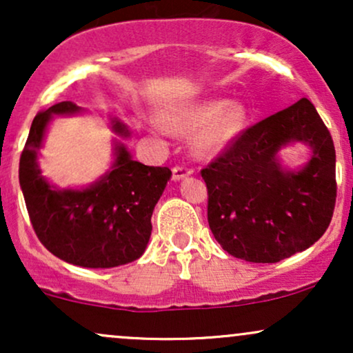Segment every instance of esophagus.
<instances>
[{
    "mask_svg": "<svg viewBox=\"0 0 353 353\" xmlns=\"http://www.w3.org/2000/svg\"><path fill=\"white\" fill-rule=\"evenodd\" d=\"M192 172H194L192 169L182 168V165H177V168L172 169V179L174 181H181V179H184V177L192 176Z\"/></svg>",
    "mask_w": 353,
    "mask_h": 353,
    "instance_id": "obj_1",
    "label": "esophagus"
}]
</instances>
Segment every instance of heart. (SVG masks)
<instances>
[{
	"label": "heart",
	"instance_id": "1",
	"mask_svg": "<svg viewBox=\"0 0 353 353\" xmlns=\"http://www.w3.org/2000/svg\"><path fill=\"white\" fill-rule=\"evenodd\" d=\"M247 114L237 101L209 99L177 109L164 117V123L177 134H192V151L197 157L217 156L241 134Z\"/></svg>",
	"mask_w": 353,
	"mask_h": 353
}]
</instances>
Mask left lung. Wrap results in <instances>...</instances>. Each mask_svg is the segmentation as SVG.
I'll use <instances>...</instances> for the list:
<instances>
[{
    "label": "left lung",
    "mask_w": 353,
    "mask_h": 353,
    "mask_svg": "<svg viewBox=\"0 0 353 353\" xmlns=\"http://www.w3.org/2000/svg\"><path fill=\"white\" fill-rule=\"evenodd\" d=\"M295 142L309 145L311 156L289 170L278 152ZM201 174L209 228L222 249L242 261L274 264L302 252L332 221L334 141L307 98L245 129Z\"/></svg>",
    "instance_id": "obj_1"
}]
</instances>
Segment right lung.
Masks as SVG:
<instances>
[{
	"label": "right lung",
	"mask_w": 353,
	"mask_h": 353,
	"mask_svg": "<svg viewBox=\"0 0 353 353\" xmlns=\"http://www.w3.org/2000/svg\"><path fill=\"white\" fill-rule=\"evenodd\" d=\"M84 112L71 101L39 112L19 159V185L31 224L41 244L68 264L109 269L129 264L144 254L151 237V217L172 172L169 168L144 165L132 159L121 139L112 141L111 168L86 188L61 189L41 174L39 149L52 116ZM119 137L131 131L109 116Z\"/></svg>",
	"instance_id": "1"
}]
</instances>
